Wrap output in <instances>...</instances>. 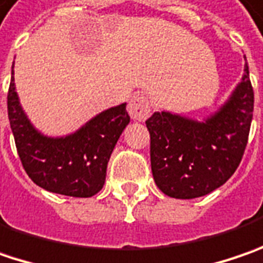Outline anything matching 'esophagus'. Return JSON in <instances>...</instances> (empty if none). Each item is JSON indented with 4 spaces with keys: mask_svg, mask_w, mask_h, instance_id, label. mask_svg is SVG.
<instances>
[{
    "mask_svg": "<svg viewBox=\"0 0 263 263\" xmlns=\"http://www.w3.org/2000/svg\"><path fill=\"white\" fill-rule=\"evenodd\" d=\"M128 113L134 120H144L150 113L148 100L140 92L134 94L129 100V104H128Z\"/></svg>",
    "mask_w": 263,
    "mask_h": 263,
    "instance_id": "obj_1",
    "label": "esophagus"
}]
</instances>
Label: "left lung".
<instances>
[{"label": "left lung", "mask_w": 263, "mask_h": 263, "mask_svg": "<svg viewBox=\"0 0 263 263\" xmlns=\"http://www.w3.org/2000/svg\"><path fill=\"white\" fill-rule=\"evenodd\" d=\"M253 101L246 63L231 96L203 120L167 110L154 111L145 125L152 172L160 191L174 199H196L223 185L241 162Z\"/></svg>", "instance_id": "left-lung-1"}]
</instances>
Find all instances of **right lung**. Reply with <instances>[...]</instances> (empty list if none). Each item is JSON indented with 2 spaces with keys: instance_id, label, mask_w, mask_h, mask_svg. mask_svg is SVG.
Wrapping results in <instances>:
<instances>
[{
  "instance_id": "add662e5",
  "label": "right lung",
  "mask_w": 263,
  "mask_h": 263,
  "mask_svg": "<svg viewBox=\"0 0 263 263\" xmlns=\"http://www.w3.org/2000/svg\"><path fill=\"white\" fill-rule=\"evenodd\" d=\"M13 67L7 97L8 119L26 174L50 193L92 197L103 189L111 152L131 120L126 103L103 110L72 134L48 137L33 126L22 107Z\"/></svg>"
}]
</instances>
